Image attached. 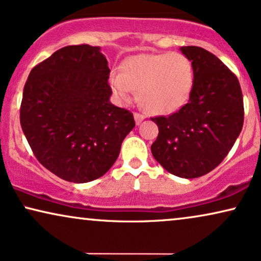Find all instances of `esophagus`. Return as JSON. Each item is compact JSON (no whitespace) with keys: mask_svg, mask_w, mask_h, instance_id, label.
<instances>
[{"mask_svg":"<svg viewBox=\"0 0 261 261\" xmlns=\"http://www.w3.org/2000/svg\"><path fill=\"white\" fill-rule=\"evenodd\" d=\"M144 118H145V116L143 114H139V113H134V120H135V123L137 124H139V123H141L144 121Z\"/></svg>","mask_w":261,"mask_h":261,"instance_id":"esophagus-1","label":"esophagus"}]
</instances>
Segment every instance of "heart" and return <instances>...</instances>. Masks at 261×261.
Here are the masks:
<instances>
[{
	"label": "heart",
	"instance_id": "obj_1",
	"mask_svg": "<svg viewBox=\"0 0 261 261\" xmlns=\"http://www.w3.org/2000/svg\"><path fill=\"white\" fill-rule=\"evenodd\" d=\"M194 84L192 61L181 53L140 54L124 61L122 74L110 76L114 93L128 100L138 91V100L151 114L178 110L188 100Z\"/></svg>",
	"mask_w": 261,
	"mask_h": 261
}]
</instances>
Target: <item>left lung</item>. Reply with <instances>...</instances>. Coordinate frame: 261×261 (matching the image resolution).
<instances>
[{"label":"left lung","mask_w":261,"mask_h":261,"mask_svg":"<svg viewBox=\"0 0 261 261\" xmlns=\"http://www.w3.org/2000/svg\"><path fill=\"white\" fill-rule=\"evenodd\" d=\"M181 51L194 68L192 92L177 111L151 118L160 130L151 152L170 174L195 178L218 167L231 150L245 109L238 76L217 56L199 46Z\"/></svg>","instance_id":"8db88e82"}]
</instances>
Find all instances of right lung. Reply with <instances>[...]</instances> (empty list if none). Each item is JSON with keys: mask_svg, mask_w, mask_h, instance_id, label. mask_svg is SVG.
Listing matches in <instances>:
<instances>
[{"mask_svg": "<svg viewBox=\"0 0 261 261\" xmlns=\"http://www.w3.org/2000/svg\"><path fill=\"white\" fill-rule=\"evenodd\" d=\"M110 69L99 48L68 45L35 66L23 86L20 124L43 167L85 184L103 176L133 129V114L110 103Z\"/></svg>", "mask_w": 261, "mask_h": 261, "instance_id": "obj_1", "label": "right lung"}]
</instances>
